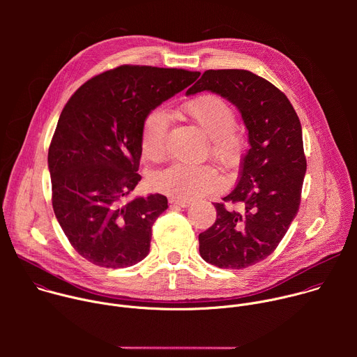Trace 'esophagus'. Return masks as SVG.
<instances>
[{"instance_id": "esophagus-1", "label": "esophagus", "mask_w": 357, "mask_h": 357, "mask_svg": "<svg viewBox=\"0 0 357 357\" xmlns=\"http://www.w3.org/2000/svg\"><path fill=\"white\" fill-rule=\"evenodd\" d=\"M169 203L171 205L179 206V208H188L190 205L189 200H178V199H169Z\"/></svg>"}]
</instances>
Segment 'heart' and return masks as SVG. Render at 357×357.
Listing matches in <instances>:
<instances>
[{"label":"heart","mask_w":357,"mask_h":357,"mask_svg":"<svg viewBox=\"0 0 357 357\" xmlns=\"http://www.w3.org/2000/svg\"><path fill=\"white\" fill-rule=\"evenodd\" d=\"M182 114L203 134L212 138V151L218 161L234 167L240 161L243 141L236 131V113L227 101L213 93L200 94L183 105ZM169 117L162 109L146 114L141 131L142 155L158 162L165 157ZM151 186L178 200H192L220 190L225 179L212 168L175 164L151 176Z\"/></svg>","instance_id":"obj_1"}]
</instances>
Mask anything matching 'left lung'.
<instances>
[{
	"label": "left lung",
	"mask_w": 357,
	"mask_h": 357,
	"mask_svg": "<svg viewBox=\"0 0 357 357\" xmlns=\"http://www.w3.org/2000/svg\"><path fill=\"white\" fill-rule=\"evenodd\" d=\"M203 90L220 94L238 109L250 148L236 188L223 197L243 209L213 203L218 218L199 234V252L212 266L241 270L267 259L298 213L307 172L302 128L287 96L248 70H206L188 94Z\"/></svg>",
	"instance_id": "obj_1"
}]
</instances>
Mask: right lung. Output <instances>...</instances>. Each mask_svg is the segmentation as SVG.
I'll list each match as a JSON object with an SVG mask.
<instances>
[{
  "label": "right lung",
  "mask_w": 357,
  "mask_h": 357,
  "mask_svg": "<svg viewBox=\"0 0 357 357\" xmlns=\"http://www.w3.org/2000/svg\"><path fill=\"white\" fill-rule=\"evenodd\" d=\"M199 75L123 65L87 80L63 107L47 152L52 206L87 261L124 268L148 256L152 225L168 199L160 193L127 199L141 181L142 123Z\"/></svg>",
  "instance_id": "1"
}]
</instances>
